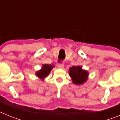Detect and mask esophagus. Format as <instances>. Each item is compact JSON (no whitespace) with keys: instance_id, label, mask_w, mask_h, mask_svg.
I'll return each instance as SVG.
<instances>
[{"instance_id":"obj_1","label":"esophagus","mask_w":120,"mask_h":120,"mask_svg":"<svg viewBox=\"0 0 120 120\" xmlns=\"http://www.w3.org/2000/svg\"><path fill=\"white\" fill-rule=\"evenodd\" d=\"M58 67L59 68L62 69V68H64V65L63 64H58Z\"/></svg>"}]
</instances>
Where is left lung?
<instances>
[{"instance_id": "left-lung-1", "label": "left lung", "mask_w": 120, "mask_h": 120, "mask_svg": "<svg viewBox=\"0 0 120 120\" xmlns=\"http://www.w3.org/2000/svg\"><path fill=\"white\" fill-rule=\"evenodd\" d=\"M68 73L74 84L81 85L85 83L88 79L89 73L87 70H83L80 65L73 66L68 70Z\"/></svg>"}]
</instances>
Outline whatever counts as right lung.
<instances>
[{
	"label": "right lung",
	"mask_w": 120,
	"mask_h": 120,
	"mask_svg": "<svg viewBox=\"0 0 120 120\" xmlns=\"http://www.w3.org/2000/svg\"><path fill=\"white\" fill-rule=\"evenodd\" d=\"M54 67L55 65L52 64H43L41 69L36 71L35 75L41 80H44V79L49 76L51 70Z\"/></svg>",
	"instance_id": "add662e5"
}]
</instances>
